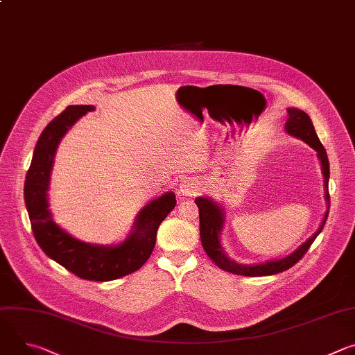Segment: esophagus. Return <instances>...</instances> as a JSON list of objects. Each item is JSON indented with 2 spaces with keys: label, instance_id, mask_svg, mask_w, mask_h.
<instances>
[{
  "label": "esophagus",
  "instance_id": "esophagus-1",
  "mask_svg": "<svg viewBox=\"0 0 355 355\" xmlns=\"http://www.w3.org/2000/svg\"><path fill=\"white\" fill-rule=\"evenodd\" d=\"M180 188H181V189H180V191H181V193L188 196V195H193L198 187H196V184H195L192 180H189V178H188V180H184V181H182V184H181V187H180Z\"/></svg>",
  "mask_w": 355,
  "mask_h": 355
}]
</instances>
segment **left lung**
<instances>
[{
  "mask_svg": "<svg viewBox=\"0 0 355 355\" xmlns=\"http://www.w3.org/2000/svg\"><path fill=\"white\" fill-rule=\"evenodd\" d=\"M285 129L289 135L302 139L303 141L308 143L309 146H312L318 151V156H319V160L322 163V170H323V175H324L326 199H327V204H330V195H329L330 166H329V159H327L326 148L320 143L309 115L305 114L303 111L289 108ZM195 204L199 209L200 241H202V245H204V250L207 251V254L209 256V259L219 268H222L223 271H227V272H232V274H236V275H244V277L274 275V274L286 271L291 267H293L303 256L306 254V251L309 250V247L312 245L315 239L323 230L324 223H326L327 216H329V211H327L319 230L306 243H303L295 252H292V254L288 256L286 259L277 260V261H268V263L260 264V266H243V264H237V263L232 261L230 259H227V256L225 254L222 247H220L219 232H220L222 223H223L222 209L218 205H215L211 199H207V198H196Z\"/></svg>",
  "mask_w": 355,
  "mask_h": 355,
  "instance_id": "1",
  "label": "left lung"
}]
</instances>
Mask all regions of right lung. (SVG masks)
<instances>
[{
	"label": "right lung",
	"mask_w": 355,
	"mask_h": 355,
	"mask_svg": "<svg viewBox=\"0 0 355 355\" xmlns=\"http://www.w3.org/2000/svg\"><path fill=\"white\" fill-rule=\"evenodd\" d=\"M92 105H70L42 132L25 180V204L35 240L49 256L78 278L112 281L137 271L151 256L160 223L175 208V195L167 192L151 200L137 215L135 232L118 245H92L73 239L62 230L49 212L46 191L56 147L64 133Z\"/></svg>",
	"instance_id": "add662e5"
}]
</instances>
